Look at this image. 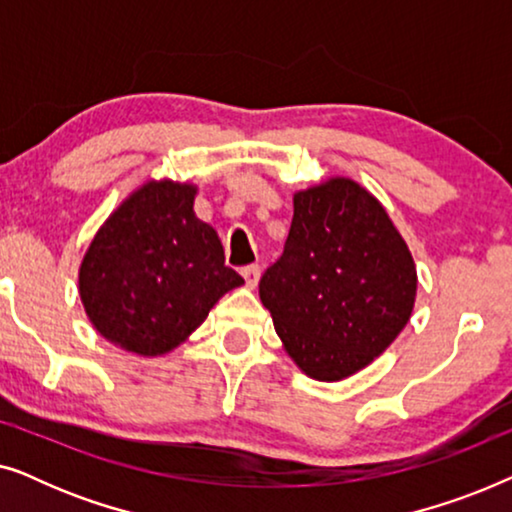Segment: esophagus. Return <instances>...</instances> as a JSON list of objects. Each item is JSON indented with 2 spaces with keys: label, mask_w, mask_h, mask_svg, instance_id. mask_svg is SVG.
<instances>
[{
  "label": "esophagus",
  "mask_w": 512,
  "mask_h": 512,
  "mask_svg": "<svg viewBox=\"0 0 512 512\" xmlns=\"http://www.w3.org/2000/svg\"><path fill=\"white\" fill-rule=\"evenodd\" d=\"M244 282H247V289H256L258 279H261V268L258 265H249V268L242 270Z\"/></svg>",
  "instance_id": "1"
}]
</instances>
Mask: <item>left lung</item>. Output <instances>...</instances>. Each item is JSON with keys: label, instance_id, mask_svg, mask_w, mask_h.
Segmentation results:
<instances>
[{"label": "left lung", "instance_id": "1", "mask_svg": "<svg viewBox=\"0 0 512 512\" xmlns=\"http://www.w3.org/2000/svg\"><path fill=\"white\" fill-rule=\"evenodd\" d=\"M284 352L307 377L370 366L410 321L417 268L382 202L347 177L293 193L284 254L258 284Z\"/></svg>", "mask_w": 512, "mask_h": 512}]
</instances>
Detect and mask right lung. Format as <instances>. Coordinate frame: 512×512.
Listing matches in <instances>:
<instances>
[{
  "label": "right lung",
  "instance_id": "add662e5",
  "mask_svg": "<svg viewBox=\"0 0 512 512\" xmlns=\"http://www.w3.org/2000/svg\"><path fill=\"white\" fill-rule=\"evenodd\" d=\"M198 186L151 179L97 230L79 268L90 324L111 345L163 356L184 345L221 296L244 284L193 212Z\"/></svg>",
  "mask_w": 512,
  "mask_h": 512
}]
</instances>
